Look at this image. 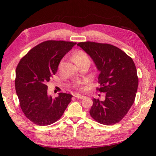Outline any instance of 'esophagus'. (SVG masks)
<instances>
[{
    "mask_svg": "<svg viewBox=\"0 0 156 156\" xmlns=\"http://www.w3.org/2000/svg\"><path fill=\"white\" fill-rule=\"evenodd\" d=\"M75 97H76L77 98H79V99H82V98H84V96H82V95H80V94H76Z\"/></svg>",
    "mask_w": 156,
    "mask_h": 156,
    "instance_id": "esophagus-1",
    "label": "esophagus"
}]
</instances>
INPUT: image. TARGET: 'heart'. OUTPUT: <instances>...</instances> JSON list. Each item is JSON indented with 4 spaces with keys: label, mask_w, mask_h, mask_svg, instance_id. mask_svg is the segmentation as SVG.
<instances>
[{
    "label": "heart",
    "mask_w": 156,
    "mask_h": 156,
    "mask_svg": "<svg viewBox=\"0 0 156 156\" xmlns=\"http://www.w3.org/2000/svg\"><path fill=\"white\" fill-rule=\"evenodd\" d=\"M73 59H74V62L76 64H80L81 62H90V59H89V58L88 55L86 54L85 52L82 51H76L74 56H73ZM64 59H62V60L59 62V64H58V69L59 70H61L63 68V66H64Z\"/></svg>",
    "instance_id": "heart-1"
}]
</instances>
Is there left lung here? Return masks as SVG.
<instances>
[{
	"mask_svg": "<svg viewBox=\"0 0 156 156\" xmlns=\"http://www.w3.org/2000/svg\"><path fill=\"white\" fill-rule=\"evenodd\" d=\"M93 60L99 72L101 92L105 99L93 98L91 117L102 125L117 123L133 105L138 87L137 69L131 58L114 45L95 42L78 45Z\"/></svg>",
	"mask_w": 156,
	"mask_h": 156,
	"instance_id": "left-lung-1",
	"label": "left lung"
}]
</instances>
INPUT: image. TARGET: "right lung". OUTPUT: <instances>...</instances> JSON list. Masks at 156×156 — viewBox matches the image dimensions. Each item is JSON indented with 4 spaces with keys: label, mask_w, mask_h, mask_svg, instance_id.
<instances>
[{
    "label": "right lung",
    "mask_w": 156,
    "mask_h": 156,
    "mask_svg": "<svg viewBox=\"0 0 156 156\" xmlns=\"http://www.w3.org/2000/svg\"><path fill=\"white\" fill-rule=\"evenodd\" d=\"M76 44L49 40L32 48L17 65L15 81L16 92L23 113L35 124L46 126L64 114L72 95L60 92L52 98L48 94V82L58 71L63 57Z\"/></svg>",
    "instance_id": "add662e5"
}]
</instances>
